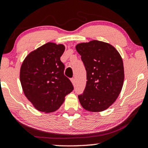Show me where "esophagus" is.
I'll use <instances>...</instances> for the list:
<instances>
[{
    "mask_svg": "<svg viewBox=\"0 0 148 148\" xmlns=\"http://www.w3.org/2000/svg\"><path fill=\"white\" fill-rule=\"evenodd\" d=\"M71 81H72V84H73L74 86H75V84H76V81H75V79L74 78H72L71 79Z\"/></svg>",
    "mask_w": 148,
    "mask_h": 148,
    "instance_id": "obj_1",
    "label": "esophagus"
}]
</instances>
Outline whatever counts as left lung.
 Segmentation results:
<instances>
[{"instance_id":"left-lung-1","label":"left lung","mask_w":148,"mask_h":148,"mask_svg":"<svg viewBox=\"0 0 148 148\" xmlns=\"http://www.w3.org/2000/svg\"><path fill=\"white\" fill-rule=\"evenodd\" d=\"M86 70V84L78 95L81 105L91 112L105 111L116 101L124 81L123 60L109 43L97 40L76 46Z\"/></svg>"}]
</instances>
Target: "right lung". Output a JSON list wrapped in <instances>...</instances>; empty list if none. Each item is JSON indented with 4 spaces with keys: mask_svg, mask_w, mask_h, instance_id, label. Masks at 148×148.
I'll return each mask as SVG.
<instances>
[{
    "mask_svg": "<svg viewBox=\"0 0 148 148\" xmlns=\"http://www.w3.org/2000/svg\"><path fill=\"white\" fill-rule=\"evenodd\" d=\"M64 50V45L47 43L29 54L21 67L20 81L24 94L39 111H56L66 96L73 90L60 60Z\"/></svg>",
    "mask_w": 148,
    "mask_h": 148,
    "instance_id": "add662e5",
    "label": "right lung"
}]
</instances>
